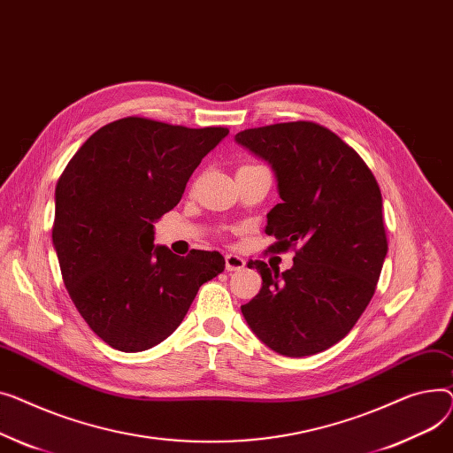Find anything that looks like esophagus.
Returning <instances> with one entry per match:
<instances>
[{
    "label": "esophagus",
    "instance_id": "obj_1",
    "mask_svg": "<svg viewBox=\"0 0 453 453\" xmlns=\"http://www.w3.org/2000/svg\"><path fill=\"white\" fill-rule=\"evenodd\" d=\"M245 265H247V261L243 257L234 256V254H226L225 256V267H226V271H242V269H245Z\"/></svg>",
    "mask_w": 453,
    "mask_h": 453
}]
</instances>
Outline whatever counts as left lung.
Wrapping results in <instances>:
<instances>
[{
  "label": "left lung",
  "instance_id": "1",
  "mask_svg": "<svg viewBox=\"0 0 453 453\" xmlns=\"http://www.w3.org/2000/svg\"><path fill=\"white\" fill-rule=\"evenodd\" d=\"M235 141L278 179L281 203L265 228L278 239L271 250L296 252L285 273L249 261L263 283L242 312L273 351L322 353L355 327L375 295L388 254L379 182L349 144L316 122L252 127Z\"/></svg>",
  "mask_w": 453,
  "mask_h": 453
}]
</instances>
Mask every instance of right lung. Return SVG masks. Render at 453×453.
<instances>
[{
  "label": "right lung",
  "instance_id": "add662e5",
  "mask_svg": "<svg viewBox=\"0 0 453 453\" xmlns=\"http://www.w3.org/2000/svg\"><path fill=\"white\" fill-rule=\"evenodd\" d=\"M228 127H184L144 117L105 124L82 144L55 192L52 245L64 285L91 331L124 353L168 338L199 287L225 271L219 252L186 257L153 245V223Z\"/></svg>",
  "mask_w": 453,
  "mask_h": 453
}]
</instances>
